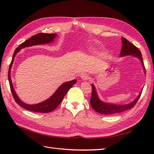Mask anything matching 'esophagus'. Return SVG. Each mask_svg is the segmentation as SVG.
I'll return each instance as SVG.
<instances>
[{
    "label": "esophagus",
    "mask_w": 154,
    "mask_h": 154,
    "mask_svg": "<svg viewBox=\"0 0 154 154\" xmlns=\"http://www.w3.org/2000/svg\"><path fill=\"white\" fill-rule=\"evenodd\" d=\"M80 77H81V78L82 79V80H88V79L89 78V76H88V74H85V73H82L81 75H80Z\"/></svg>",
    "instance_id": "esophagus-1"
}]
</instances>
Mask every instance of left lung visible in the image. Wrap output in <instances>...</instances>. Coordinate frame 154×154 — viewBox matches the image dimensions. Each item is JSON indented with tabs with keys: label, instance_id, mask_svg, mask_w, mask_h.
<instances>
[{
	"label": "left lung",
	"instance_id": "1",
	"mask_svg": "<svg viewBox=\"0 0 154 154\" xmlns=\"http://www.w3.org/2000/svg\"><path fill=\"white\" fill-rule=\"evenodd\" d=\"M122 48L120 52V57H125V56L128 55H132L134 57L137 58L139 60H140L141 63L143 66V69L144 70V72H146L145 68H144L143 60L142 58V54L141 51L139 50V49L135 46L133 44L130 43L127 39L124 37H122ZM142 91L139 93V94L137 97V98L131 102L130 103L127 105H115L113 103H105L101 101L99 98L97 94V92L96 91V88L94 85L92 84V94H91V98L90 100L91 105L94 109L97 112H99L100 114H114L117 113L123 112L124 111H126L129 109H131L134 106V105L136 104L139 97L141 96Z\"/></svg>",
	"mask_w": 154,
	"mask_h": 154
}]
</instances>
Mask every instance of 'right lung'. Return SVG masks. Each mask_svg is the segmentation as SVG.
I'll use <instances>...</instances> for the list:
<instances>
[{
  "label": "right lung",
  "mask_w": 154,
  "mask_h": 154,
  "mask_svg": "<svg viewBox=\"0 0 154 154\" xmlns=\"http://www.w3.org/2000/svg\"><path fill=\"white\" fill-rule=\"evenodd\" d=\"M57 35L56 34H49V33H44V32H41V33L36 34L33 35L28 40L25 41L24 42L21 44L18 47L15 49V52L13 55L12 60L10 65V68L8 71V80L10 82V86L11 88V91L14 100L16 101V103L20 105L23 108L28 110L29 111L35 112H41V113H48L54 110L57 108V106L61 103L64 96H66L68 91L71 88L74 84L76 83V80H74L72 81L67 82L63 83L62 85H60L58 89L54 93V94L49 97V99L46 100L45 101L42 102L40 103H37L35 105H28L26 104L24 102H22L18 97L17 96L16 92L14 90V88L12 85L11 79L10 76L11 69L12 64L13 62L14 58L16 54L21 49L24 48L26 47H29V46L38 45V44H49L54 41V39L57 37Z\"/></svg>",
  "instance_id": "add662e5"
}]
</instances>
